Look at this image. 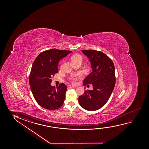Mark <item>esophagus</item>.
Returning a JSON list of instances; mask_svg holds the SVG:
<instances>
[{"instance_id":"34e87169","label":"esophagus","mask_w":149,"mask_h":149,"mask_svg":"<svg viewBox=\"0 0 149 149\" xmlns=\"http://www.w3.org/2000/svg\"><path fill=\"white\" fill-rule=\"evenodd\" d=\"M69 88H75V86H73V85H72V84H70V85H69Z\"/></svg>"}]
</instances>
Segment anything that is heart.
Masks as SVG:
<instances>
[{
  "mask_svg": "<svg viewBox=\"0 0 149 149\" xmlns=\"http://www.w3.org/2000/svg\"><path fill=\"white\" fill-rule=\"evenodd\" d=\"M80 58H81L82 57L80 55H74L73 57H72V61H73V60H76V59H80ZM82 77L81 74L80 73H77L75 74H73L70 77V79L72 81L75 82H76V80H77L78 79H79L81 78Z\"/></svg>",
  "mask_w": 149,
  "mask_h": 149,
  "instance_id": "obj_1",
  "label": "heart"
}]
</instances>
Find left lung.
<instances>
[{
    "label": "left lung",
    "instance_id": "8db88e82",
    "mask_svg": "<svg viewBox=\"0 0 149 149\" xmlns=\"http://www.w3.org/2000/svg\"><path fill=\"white\" fill-rule=\"evenodd\" d=\"M89 58L93 71L84 79V85L92 84L93 90L85 91L78 98L80 105L86 110L101 108L110 98L116 84L115 68L112 60L101 51L83 50Z\"/></svg>",
    "mask_w": 149,
    "mask_h": 149
}]
</instances>
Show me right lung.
I'll return each instance as SVG.
<instances>
[{"mask_svg":"<svg viewBox=\"0 0 149 149\" xmlns=\"http://www.w3.org/2000/svg\"><path fill=\"white\" fill-rule=\"evenodd\" d=\"M71 51L50 49L43 51L35 59L29 75V84L33 96L43 108L55 110L60 108L65 99L67 87L63 83L51 86V78L58 72L61 59Z\"/></svg>","mask_w":149,"mask_h":149,"instance_id":"add662e5","label":"right lung"}]
</instances>
